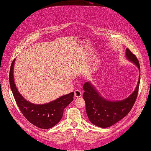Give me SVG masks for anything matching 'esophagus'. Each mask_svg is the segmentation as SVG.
<instances>
[{
    "mask_svg": "<svg viewBox=\"0 0 151 151\" xmlns=\"http://www.w3.org/2000/svg\"><path fill=\"white\" fill-rule=\"evenodd\" d=\"M82 96V93L80 90H76L74 91V96L76 98H79Z\"/></svg>",
    "mask_w": 151,
    "mask_h": 151,
    "instance_id": "1",
    "label": "esophagus"
}]
</instances>
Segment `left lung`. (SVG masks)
<instances>
[{"mask_svg": "<svg viewBox=\"0 0 151 151\" xmlns=\"http://www.w3.org/2000/svg\"><path fill=\"white\" fill-rule=\"evenodd\" d=\"M127 58L135 63L139 71L140 68L137 58L129 49H126ZM140 75L135 91L129 97L120 101H109L104 98L90 82L83 86V98L86 102V110L89 121L101 128H107L115 124L128 115L133 107L138 95Z\"/></svg>", "mask_w": 151, "mask_h": 151, "instance_id": "left-lung-1", "label": "left lung"}]
</instances>
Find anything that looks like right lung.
Instances as JSON below:
<instances>
[{
	"label": "right lung",
	"instance_id": "add662e5",
	"mask_svg": "<svg viewBox=\"0 0 151 151\" xmlns=\"http://www.w3.org/2000/svg\"><path fill=\"white\" fill-rule=\"evenodd\" d=\"M12 62L9 72V83L14 98L22 115L31 123L40 129H48L56 125L63 116V109L74 99V92L62 96L51 102L36 104L27 101L18 91L14 81V65Z\"/></svg>",
	"mask_w": 151,
	"mask_h": 151
}]
</instances>
